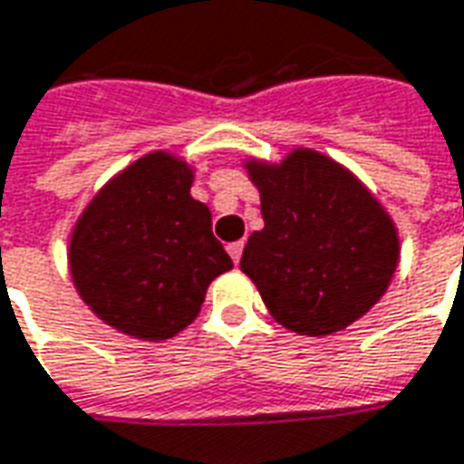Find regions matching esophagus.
Listing matches in <instances>:
<instances>
[{
    "instance_id": "esophagus-1",
    "label": "esophagus",
    "mask_w": 464,
    "mask_h": 464,
    "mask_svg": "<svg viewBox=\"0 0 464 464\" xmlns=\"http://www.w3.org/2000/svg\"><path fill=\"white\" fill-rule=\"evenodd\" d=\"M241 254H243V241L228 243V256L233 258V264H238V261H241Z\"/></svg>"
}]
</instances>
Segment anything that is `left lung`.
<instances>
[{"label": "left lung", "instance_id": "1", "mask_svg": "<svg viewBox=\"0 0 464 464\" xmlns=\"http://www.w3.org/2000/svg\"><path fill=\"white\" fill-rule=\"evenodd\" d=\"M264 231L251 233L241 271L286 329L324 336L364 316L387 291L400 241L390 216L349 170L314 150L281 165L248 163Z\"/></svg>", "mask_w": 464, "mask_h": 464}]
</instances>
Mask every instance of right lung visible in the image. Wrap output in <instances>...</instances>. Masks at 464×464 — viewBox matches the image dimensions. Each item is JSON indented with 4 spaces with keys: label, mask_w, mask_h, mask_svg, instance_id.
<instances>
[{
    "label": "right lung",
    "mask_w": 464,
    "mask_h": 464,
    "mask_svg": "<svg viewBox=\"0 0 464 464\" xmlns=\"http://www.w3.org/2000/svg\"><path fill=\"white\" fill-rule=\"evenodd\" d=\"M190 183L183 160L145 155L87 206L74 228V286L118 332L168 339L186 329L210 281L233 266Z\"/></svg>",
    "instance_id": "obj_1"
}]
</instances>
